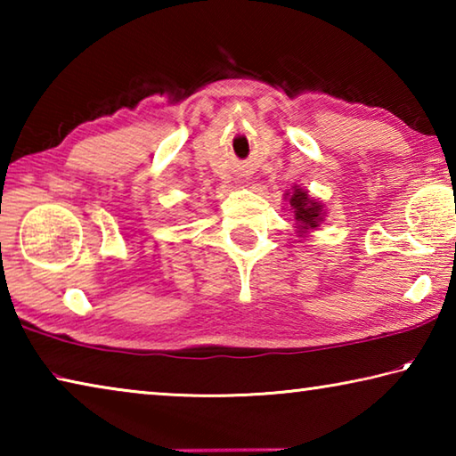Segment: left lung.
Wrapping results in <instances>:
<instances>
[{"label":"left lung","instance_id":"left-lung-1","mask_svg":"<svg viewBox=\"0 0 456 456\" xmlns=\"http://www.w3.org/2000/svg\"><path fill=\"white\" fill-rule=\"evenodd\" d=\"M289 205L293 207V213H296L299 229L307 231V229L320 225L322 205L315 203V200L307 197L305 191H302V189L293 191V195L289 199Z\"/></svg>","mask_w":456,"mask_h":456}]
</instances>
